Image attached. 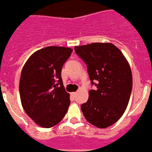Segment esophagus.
Here are the masks:
<instances>
[{
    "label": "esophagus",
    "mask_w": 152,
    "mask_h": 152,
    "mask_svg": "<svg viewBox=\"0 0 152 152\" xmlns=\"http://www.w3.org/2000/svg\"><path fill=\"white\" fill-rule=\"evenodd\" d=\"M71 95H73V97L76 96V92H72V93H71Z\"/></svg>",
    "instance_id": "1"
}]
</instances>
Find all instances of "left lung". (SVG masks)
I'll list each match as a JSON object with an SVG mask.
<instances>
[{"instance_id": "1", "label": "left lung", "mask_w": 152, "mask_h": 152, "mask_svg": "<svg viewBox=\"0 0 152 152\" xmlns=\"http://www.w3.org/2000/svg\"><path fill=\"white\" fill-rule=\"evenodd\" d=\"M74 50L87 66L91 85L97 87L81 105L83 115L92 125L107 128L122 117L129 103L132 88L129 64L113 44H88Z\"/></svg>"}]
</instances>
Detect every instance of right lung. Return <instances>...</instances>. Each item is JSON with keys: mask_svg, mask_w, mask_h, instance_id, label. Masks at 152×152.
I'll return each instance as SVG.
<instances>
[{"mask_svg": "<svg viewBox=\"0 0 152 152\" xmlns=\"http://www.w3.org/2000/svg\"><path fill=\"white\" fill-rule=\"evenodd\" d=\"M72 51L69 48L46 47L32 54L23 66L20 80L22 105L40 126L57 125L67 112L70 100L61 70Z\"/></svg>", "mask_w": 152, "mask_h": 152, "instance_id": "1", "label": "right lung"}]
</instances>
